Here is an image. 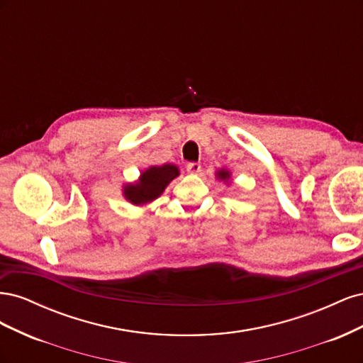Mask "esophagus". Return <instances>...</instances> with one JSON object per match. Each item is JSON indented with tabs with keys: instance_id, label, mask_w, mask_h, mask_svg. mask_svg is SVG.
I'll use <instances>...</instances> for the list:
<instances>
[{
	"instance_id": "1",
	"label": "esophagus",
	"mask_w": 363,
	"mask_h": 363,
	"mask_svg": "<svg viewBox=\"0 0 363 363\" xmlns=\"http://www.w3.org/2000/svg\"><path fill=\"white\" fill-rule=\"evenodd\" d=\"M186 171H188V172H189V174H192V175L200 174V171H201V164H200V163H196V162H191V163L186 164Z\"/></svg>"
}]
</instances>
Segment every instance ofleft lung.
<instances>
[{
    "label": "left lung",
    "mask_w": 363,
    "mask_h": 363,
    "mask_svg": "<svg viewBox=\"0 0 363 363\" xmlns=\"http://www.w3.org/2000/svg\"><path fill=\"white\" fill-rule=\"evenodd\" d=\"M215 177H216L219 182H224L225 184H228L230 180H232V172H230V171L225 169V168H221V169L216 171Z\"/></svg>",
    "instance_id": "obj_1"
}]
</instances>
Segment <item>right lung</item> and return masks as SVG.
Returning a JSON list of instances; mask_svg holds the SVG:
<instances>
[{
  "instance_id": "1",
  "label": "right lung",
  "mask_w": 363,
  "mask_h": 363,
  "mask_svg": "<svg viewBox=\"0 0 363 363\" xmlns=\"http://www.w3.org/2000/svg\"><path fill=\"white\" fill-rule=\"evenodd\" d=\"M180 175L179 167L164 163L160 167H150L140 172L136 182L123 186V196L133 206H145L155 201L167 189V186Z\"/></svg>"
}]
</instances>
